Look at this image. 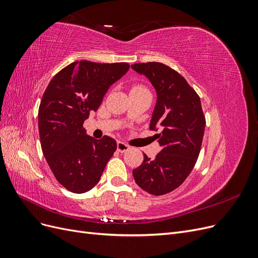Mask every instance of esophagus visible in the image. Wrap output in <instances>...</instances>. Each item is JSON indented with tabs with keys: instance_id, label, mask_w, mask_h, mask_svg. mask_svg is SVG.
<instances>
[{
	"instance_id": "34e87169",
	"label": "esophagus",
	"mask_w": 258,
	"mask_h": 258,
	"mask_svg": "<svg viewBox=\"0 0 258 258\" xmlns=\"http://www.w3.org/2000/svg\"><path fill=\"white\" fill-rule=\"evenodd\" d=\"M129 150V146L127 144H124L123 142H117V151L119 153H124Z\"/></svg>"
}]
</instances>
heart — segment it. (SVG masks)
<instances>
[{
	"instance_id": "1",
	"label": "heart",
	"mask_w": 258,
	"mask_h": 258,
	"mask_svg": "<svg viewBox=\"0 0 258 258\" xmlns=\"http://www.w3.org/2000/svg\"><path fill=\"white\" fill-rule=\"evenodd\" d=\"M144 90L145 88L143 87V86H135V87L134 88H132V90Z\"/></svg>"
}]
</instances>
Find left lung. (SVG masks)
Masks as SVG:
<instances>
[{"label": "left lung", "instance_id": "1", "mask_svg": "<svg viewBox=\"0 0 258 258\" xmlns=\"http://www.w3.org/2000/svg\"><path fill=\"white\" fill-rule=\"evenodd\" d=\"M156 90L157 100L150 129L161 147L154 159L144 154L142 165L132 171L136 183L155 196L172 191L189 175L204 139L206 118L200 98L182 75L159 62L136 63Z\"/></svg>", "mask_w": 258, "mask_h": 258}]
</instances>
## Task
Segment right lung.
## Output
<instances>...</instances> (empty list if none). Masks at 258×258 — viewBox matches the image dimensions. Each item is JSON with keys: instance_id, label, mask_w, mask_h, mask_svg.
<instances>
[{"instance_id": "1", "label": "right lung", "mask_w": 258, "mask_h": 258, "mask_svg": "<svg viewBox=\"0 0 258 258\" xmlns=\"http://www.w3.org/2000/svg\"><path fill=\"white\" fill-rule=\"evenodd\" d=\"M129 68L126 62L76 61L54 75L44 92L38 108L42 151L54 177L70 191L95 187L116 151L114 139H93L83 123Z\"/></svg>"}]
</instances>
